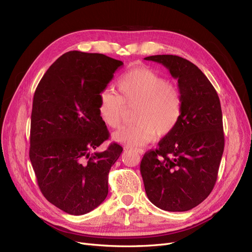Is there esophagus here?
<instances>
[{"label":"esophagus","mask_w":252,"mask_h":252,"mask_svg":"<svg viewBox=\"0 0 252 252\" xmlns=\"http://www.w3.org/2000/svg\"><path fill=\"white\" fill-rule=\"evenodd\" d=\"M135 153H137V154H139V155H143L144 153H145V151L143 150V149H139V148H134V149H132Z\"/></svg>","instance_id":"1"}]
</instances>
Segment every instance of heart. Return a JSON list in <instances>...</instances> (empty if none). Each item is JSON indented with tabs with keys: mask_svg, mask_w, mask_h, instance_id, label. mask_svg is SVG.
Segmentation results:
<instances>
[{
	"mask_svg": "<svg viewBox=\"0 0 252 252\" xmlns=\"http://www.w3.org/2000/svg\"><path fill=\"white\" fill-rule=\"evenodd\" d=\"M118 92L105 89L99 94L98 113L103 123L118 128L122 123L125 106L134 107V122L113 134L115 142L128 147H144L172 133L183 112L180 89L146 67L129 70L117 83Z\"/></svg>",
	"mask_w": 252,
	"mask_h": 252,
	"instance_id": "heart-1",
	"label": "heart"
}]
</instances>
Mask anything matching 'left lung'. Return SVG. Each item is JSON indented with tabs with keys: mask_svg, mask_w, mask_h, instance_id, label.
<instances>
[{
	"mask_svg": "<svg viewBox=\"0 0 252 252\" xmlns=\"http://www.w3.org/2000/svg\"><path fill=\"white\" fill-rule=\"evenodd\" d=\"M162 64L183 98L174 131L140 162L150 202L169 212H185L205 200L216 183L224 149L222 112L216 90L193 63L173 55L145 58Z\"/></svg>",
	"mask_w": 252,
	"mask_h": 252,
	"instance_id": "1",
	"label": "left lung"
}]
</instances>
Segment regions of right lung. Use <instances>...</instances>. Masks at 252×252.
I'll list each match as a JSON object with an SVG mask.
<instances>
[{
    "label": "right lung",
    "instance_id": "1",
    "mask_svg": "<svg viewBox=\"0 0 252 252\" xmlns=\"http://www.w3.org/2000/svg\"><path fill=\"white\" fill-rule=\"evenodd\" d=\"M123 62L72 50L60 57L34 94L30 160L49 203L71 215L97 208L108 193V173L123 148L109 137L98 113L99 94Z\"/></svg>",
    "mask_w": 252,
    "mask_h": 252
}]
</instances>
